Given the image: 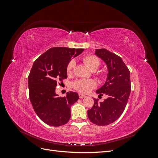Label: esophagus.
Segmentation results:
<instances>
[{
  "label": "esophagus",
  "instance_id": "esophagus-1",
  "mask_svg": "<svg viewBox=\"0 0 158 158\" xmlns=\"http://www.w3.org/2000/svg\"><path fill=\"white\" fill-rule=\"evenodd\" d=\"M85 97V95L84 94H81V93L79 94V98H84Z\"/></svg>",
  "mask_w": 158,
  "mask_h": 158
}]
</instances>
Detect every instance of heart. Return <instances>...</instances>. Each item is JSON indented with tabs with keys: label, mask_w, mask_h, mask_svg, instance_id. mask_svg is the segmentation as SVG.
I'll return each instance as SVG.
<instances>
[{
	"label": "heart",
	"mask_w": 158,
	"mask_h": 158,
	"mask_svg": "<svg viewBox=\"0 0 158 158\" xmlns=\"http://www.w3.org/2000/svg\"><path fill=\"white\" fill-rule=\"evenodd\" d=\"M83 61L88 67L92 70H96L100 65V60L97 56L94 55H86L84 56ZM75 62L72 60L66 68V71L69 74H71L74 67ZM74 88L82 93H88L95 86V82L92 80H78L73 84Z\"/></svg>",
	"instance_id": "obj_1"
}]
</instances>
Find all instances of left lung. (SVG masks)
<instances>
[{
	"label": "left lung",
	"mask_w": 158,
	"mask_h": 158,
	"mask_svg": "<svg viewBox=\"0 0 158 158\" xmlns=\"http://www.w3.org/2000/svg\"><path fill=\"white\" fill-rule=\"evenodd\" d=\"M95 55L107 68L106 82L95 92L99 95L106 94L107 98L103 102L94 99L88 116L95 125L105 126L117 121L125 109L131 90L130 71L120 56L106 49H95Z\"/></svg>",
	"instance_id": "left-lung-1"
}]
</instances>
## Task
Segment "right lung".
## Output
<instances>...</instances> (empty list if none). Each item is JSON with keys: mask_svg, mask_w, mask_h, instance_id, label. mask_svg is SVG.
<instances>
[{"mask_svg": "<svg viewBox=\"0 0 158 158\" xmlns=\"http://www.w3.org/2000/svg\"><path fill=\"white\" fill-rule=\"evenodd\" d=\"M84 50L52 47L38 57L32 66L28 76L30 99L37 115L47 125L59 127L69 121L70 107L77 102L78 94L69 92L65 97L60 98L55 88L57 82L67 78L69 62Z\"/></svg>", "mask_w": 158, "mask_h": 158, "instance_id": "right-lung-1", "label": "right lung"}]
</instances>
